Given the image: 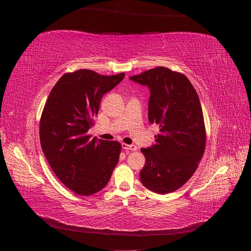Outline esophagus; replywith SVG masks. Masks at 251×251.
<instances>
[{
	"label": "esophagus",
	"instance_id": "34e87169",
	"mask_svg": "<svg viewBox=\"0 0 251 251\" xmlns=\"http://www.w3.org/2000/svg\"><path fill=\"white\" fill-rule=\"evenodd\" d=\"M121 146H123V149L124 150H126V151H137V147L136 146H134V144H131V146H128V144H126V143H123L121 144Z\"/></svg>",
	"mask_w": 251,
	"mask_h": 251
}]
</instances>
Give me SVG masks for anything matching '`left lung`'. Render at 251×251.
I'll use <instances>...</instances> for the list:
<instances>
[{
    "mask_svg": "<svg viewBox=\"0 0 251 251\" xmlns=\"http://www.w3.org/2000/svg\"><path fill=\"white\" fill-rule=\"evenodd\" d=\"M130 79L150 88L149 121L159 126L155 144L141 149L146 164L140 180L157 194L177 191L193 176L205 151L206 131L199 96L184 74L165 67Z\"/></svg>",
    "mask_w": 251,
    "mask_h": 251,
    "instance_id": "left-lung-1",
    "label": "left lung"
}]
</instances>
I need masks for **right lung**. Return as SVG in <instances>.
I'll list each match as a JSON object with an SVG mask.
<instances>
[{
  "label": "right lung",
  "instance_id": "add662e5",
  "mask_svg": "<svg viewBox=\"0 0 251 251\" xmlns=\"http://www.w3.org/2000/svg\"><path fill=\"white\" fill-rule=\"evenodd\" d=\"M125 73L100 75L80 69L65 73L52 88L40 121L43 153L60 182L75 194L90 196L108 184L121 144L91 138L101 98Z\"/></svg>",
  "mask_w": 251,
  "mask_h": 251
}]
</instances>
